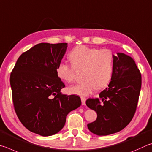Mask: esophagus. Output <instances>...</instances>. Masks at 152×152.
Segmentation results:
<instances>
[{
	"label": "esophagus",
	"instance_id": "obj_1",
	"mask_svg": "<svg viewBox=\"0 0 152 152\" xmlns=\"http://www.w3.org/2000/svg\"><path fill=\"white\" fill-rule=\"evenodd\" d=\"M81 99L82 105H86V97H81Z\"/></svg>",
	"mask_w": 152,
	"mask_h": 152
}]
</instances>
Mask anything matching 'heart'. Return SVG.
I'll return each instance as SVG.
<instances>
[{
	"label": "heart",
	"mask_w": 152,
	"mask_h": 152,
	"mask_svg": "<svg viewBox=\"0 0 152 152\" xmlns=\"http://www.w3.org/2000/svg\"><path fill=\"white\" fill-rule=\"evenodd\" d=\"M113 53L110 49L79 45L71 50L69 58L72 64L58 63L56 73L61 80L71 83L75 79L77 70H84L83 83L69 87L72 94L87 96L98 89L105 87L110 83L113 71Z\"/></svg>",
	"instance_id": "1"
}]
</instances>
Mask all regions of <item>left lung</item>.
<instances>
[{"instance_id": "8db88e82", "label": "left lung", "mask_w": 152, "mask_h": 152, "mask_svg": "<svg viewBox=\"0 0 152 152\" xmlns=\"http://www.w3.org/2000/svg\"><path fill=\"white\" fill-rule=\"evenodd\" d=\"M142 86V76L134 60L124 53L113 57V71L108 87L99 97L86 101L95 111L96 120L87 124L89 131L97 135H107L125 128L136 110Z\"/></svg>"}]
</instances>
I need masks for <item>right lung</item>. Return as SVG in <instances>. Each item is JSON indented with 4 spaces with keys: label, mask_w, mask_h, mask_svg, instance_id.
I'll list each match as a JSON object with an SVG mask.
<instances>
[{
    "label": "right lung",
    "mask_w": 152,
    "mask_h": 152,
    "mask_svg": "<svg viewBox=\"0 0 152 152\" xmlns=\"http://www.w3.org/2000/svg\"><path fill=\"white\" fill-rule=\"evenodd\" d=\"M67 43L37 44L23 53L10 74L15 112L26 129L42 136L56 134L70 111L81 104L75 95H62L65 87L56 73Z\"/></svg>",
    "instance_id": "1"
}]
</instances>
